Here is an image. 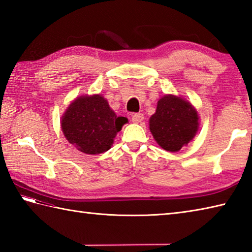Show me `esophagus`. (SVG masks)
I'll return each mask as SVG.
<instances>
[{
    "mask_svg": "<svg viewBox=\"0 0 252 252\" xmlns=\"http://www.w3.org/2000/svg\"><path fill=\"white\" fill-rule=\"evenodd\" d=\"M143 119H144V115L140 114V112H138V114H133L132 115V122L141 123L143 121Z\"/></svg>",
    "mask_w": 252,
    "mask_h": 252,
    "instance_id": "34e87169",
    "label": "esophagus"
}]
</instances>
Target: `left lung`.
<instances>
[{
	"label": "left lung",
	"instance_id": "8db88e82",
	"mask_svg": "<svg viewBox=\"0 0 252 252\" xmlns=\"http://www.w3.org/2000/svg\"><path fill=\"white\" fill-rule=\"evenodd\" d=\"M199 117L192 105L182 97L164 95L149 119V130L158 145L168 152H179L195 137Z\"/></svg>",
	"mask_w": 252,
	"mask_h": 252
}]
</instances>
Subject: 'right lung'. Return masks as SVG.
<instances>
[{"instance_id": "1", "label": "right lung", "mask_w": 252, "mask_h": 252, "mask_svg": "<svg viewBox=\"0 0 252 252\" xmlns=\"http://www.w3.org/2000/svg\"><path fill=\"white\" fill-rule=\"evenodd\" d=\"M126 122V118L118 117L108 101L96 94L74 99L62 117L61 125L63 135L78 151L97 155L110 149Z\"/></svg>"}]
</instances>
